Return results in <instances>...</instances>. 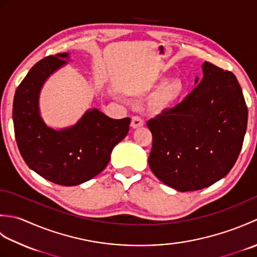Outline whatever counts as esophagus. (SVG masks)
<instances>
[{
  "instance_id": "1",
  "label": "esophagus",
  "mask_w": 257,
  "mask_h": 257,
  "mask_svg": "<svg viewBox=\"0 0 257 257\" xmlns=\"http://www.w3.org/2000/svg\"><path fill=\"white\" fill-rule=\"evenodd\" d=\"M145 124L144 119L141 118L140 116H134L132 118V127L133 128H139V127H143Z\"/></svg>"
}]
</instances>
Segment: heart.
Returning <instances> with one entry per match:
<instances>
[{
    "label": "heart",
    "mask_w": 257,
    "mask_h": 257,
    "mask_svg": "<svg viewBox=\"0 0 257 257\" xmlns=\"http://www.w3.org/2000/svg\"><path fill=\"white\" fill-rule=\"evenodd\" d=\"M182 91V85L179 80H170L162 85L158 94V102L160 105H170L174 102Z\"/></svg>",
    "instance_id": "heart-1"
}]
</instances>
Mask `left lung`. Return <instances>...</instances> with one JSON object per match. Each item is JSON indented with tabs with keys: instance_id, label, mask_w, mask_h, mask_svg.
<instances>
[{
	"instance_id": "left-lung-1",
	"label": "left lung",
	"mask_w": 257,
	"mask_h": 257,
	"mask_svg": "<svg viewBox=\"0 0 257 257\" xmlns=\"http://www.w3.org/2000/svg\"><path fill=\"white\" fill-rule=\"evenodd\" d=\"M202 69L203 78L181 102L147 122L152 134L151 171L180 192L224 178L246 133L247 106L235 76L209 62Z\"/></svg>"
}]
</instances>
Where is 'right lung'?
<instances>
[{"mask_svg":"<svg viewBox=\"0 0 257 257\" xmlns=\"http://www.w3.org/2000/svg\"><path fill=\"white\" fill-rule=\"evenodd\" d=\"M67 57L68 53L47 56L30 69L15 91L13 122L16 144L29 168L53 183L72 187L107 167L113 147L129 132L130 118L111 119L91 109L72 127H47L40 116V91Z\"/></svg>","mask_w":257,"mask_h":257,"instance_id":"add662e5","label":"right lung"}]
</instances>
